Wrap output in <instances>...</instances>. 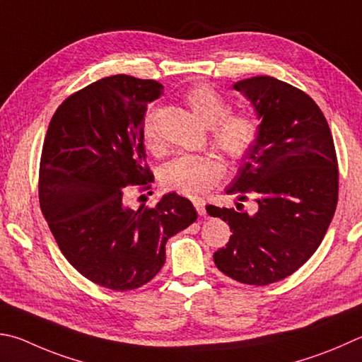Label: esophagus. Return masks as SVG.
Here are the masks:
<instances>
[{
	"label": "esophagus",
	"instance_id": "1",
	"mask_svg": "<svg viewBox=\"0 0 362 362\" xmlns=\"http://www.w3.org/2000/svg\"><path fill=\"white\" fill-rule=\"evenodd\" d=\"M193 204H194V209L198 210V214H199L201 216L206 215V202H204L202 199H194Z\"/></svg>",
	"mask_w": 362,
	"mask_h": 362
}]
</instances>
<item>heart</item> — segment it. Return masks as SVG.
<instances>
[{
    "mask_svg": "<svg viewBox=\"0 0 362 362\" xmlns=\"http://www.w3.org/2000/svg\"><path fill=\"white\" fill-rule=\"evenodd\" d=\"M189 110L204 124L212 127V141L228 158L239 161L255 147L259 134L258 120L248 112H228V103L218 91L207 83H196L183 96ZM144 137L148 147L156 146V133L152 118H147L144 127ZM225 174V166L214 155L206 156H179L163 168V188L180 194H204L220 182Z\"/></svg>",
    "mask_w": 362,
    "mask_h": 362,
    "instance_id": "heart-1",
    "label": "heart"
}]
</instances>
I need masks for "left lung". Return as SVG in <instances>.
<instances>
[{
	"mask_svg": "<svg viewBox=\"0 0 362 362\" xmlns=\"http://www.w3.org/2000/svg\"><path fill=\"white\" fill-rule=\"evenodd\" d=\"M258 114L259 134L228 194H255V214L207 206L233 235L215 266L245 285L264 286L298 271L317 252L336 212L339 169L326 118L310 96L275 77L233 85Z\"/></svg>",
	"mask_w": 362,
	"mask_h": 362,
	"instance_id": "8db88e82",
	"label": "left lung"
}]
</instances>
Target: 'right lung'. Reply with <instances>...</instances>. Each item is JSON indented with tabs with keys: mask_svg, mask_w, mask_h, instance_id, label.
<instances>
[{
	"mask_svg": "<svg viewBox=\"0 0 362 362\" xmlns=\"http://www.w3.org/2000/svg\"><path fill=\"white\" fill-rule=\"evenodd\" d=\"M161 93L156 81L101 78L62 103L44 139L39 202L50 231L77 272L114 291L148 284L164 266L168 239L198 218L175 193L152 209L127 204V187L152 182L144 120Z\"/></svg>",
	"mask_w": 362,
	"mask_h": 362,
	"instance_id": "obj_1",
	"label": "right lung"
}]
</instances>
